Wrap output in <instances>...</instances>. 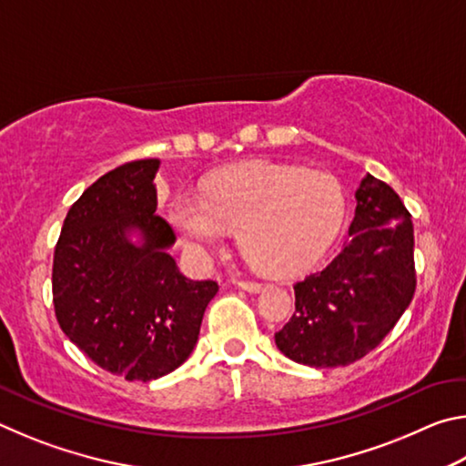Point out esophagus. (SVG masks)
I'll return each mask as SVG.
<instances>
[{"label": "esophagus", "instance_id": "esophagus-1", "mask_svg": "<svg viewBox=\"0 0 466 466\" xmlns=\"http://www.w3.org/2000/svg\"><path fill=\"white\" fill-rule=\"evenodd\" d=\"M240 288L252 291V294H257V291H261L265 288L263 281H240Z\"/></svg>", "mask_w": 466, "mask_h": 466}]
</instances>
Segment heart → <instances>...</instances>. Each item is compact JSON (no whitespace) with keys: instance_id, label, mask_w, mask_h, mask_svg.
<instances>
[{"instance_id":"1","label":"heart","mask_w":466,"mask_h":466,"mask_svg":"<svg viewBox=\"0 0 466 466\" xmlns=\"http://www.w3.org/2000/svg\"><path fill=\"white\" fill-rule=\"evenodd\" d=\"M170 219L195 250L238 228L242 255L258 271L294 275L317 263L341 232L345 193L327 172L252 162L222 172L203 197L180 195Z\"/></svg>"}]
</instances>
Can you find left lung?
Masks as SVG:
<instances>
[{
	"mask_svg": "<svg viewBox=\"0 0 466 466\" xmlns=\"http://www.w3.org/2000/svg\"><path fill=\"white\" fill-rule=\"evenodd\" d=\"M350 242L325 269L294 286L296 312L278 350L310 368L350 366L380 345L415 294L411 214L392 188L366 175Z\"/></svg>",
	"mask_w": 466,
	"mask_h": 466,
	"instance_id": "1",
	"label": "left lung"
}]
</instances>
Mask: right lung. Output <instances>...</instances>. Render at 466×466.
I'll use <instances>...</instances> for the list:
<instances>
[{"label":"right lung","instance_id":"add662e5","mask_svg":"<svg viewBox=\"0 0 466 466\" xmlns=\"http://www.w3.org/2000/svg\"><path fill=\"white\" fill-rule=\"evenodd\" d=\"M157 168V157L127 162L86 188L53 257L61 330L94 364L131 382L167 376L191 356L218 294L216 281L185 278L168 255L177 236L156 216Z\"/></svg>","mask_w":466,"mask_h":466}]
</instances>
